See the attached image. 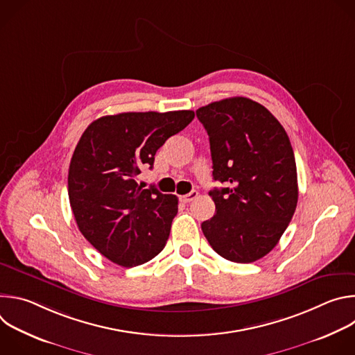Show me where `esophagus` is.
<instances>
[{"label": "esophagus", "mask_w": 355, "mask_h": 355, "mask_svg": "<svg viewBox=\"0 0 355 355\" xmlns=\"http://www.w3.org/2000/svg\"><path fill=\"white\" fill-rule=\"evenodd\" d=\"M196 196H198V192H196V191H191L189 193H187V195H182L180 199H181V202H184V204H188V202L193 200Z\"/></svg>", "instance_id": "obj_1"}]
</instances>
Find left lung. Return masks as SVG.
Wrapping results in <instances>:
<instances>
[{"mask_svg": "<svg viewBox=\"0 0 355 355\" xmlns=\"http://www.w3.org/2000/svg\"><path fill=\"white\" fill-rule=\"evenodd\" d=\"M209 136L215 215L200 225L212 248L233 263H254L277 245L297 204L289 137L256 101L234 96L196 111Z\"/></svg>", "mask_w": 355, "mask_h": 355, "instance_id": "obj_1", "label": "left lung"}]
</instances>
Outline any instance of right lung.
I'll list each match as a JSON object with an SVG mask.
<instances>
[{
    "label": "right lung",
    "instance_id": "obj_1",
    "mask_svg": "<svg viewBox=\"0 0 355 355\" xmlns=\"http://www.w3.org/2000/svg\"><path fill=\"white\" fill-rule=\"evenodd\" d=\"M193 111L123 112L94 121L69 168V199L83 236L122 267L150 261L164 248L178 211L175 195L137 182L156 151L181 132Z\"/></svg>",
    "mask_w": 355,
    "mask_h": 355
}]
</instances>
